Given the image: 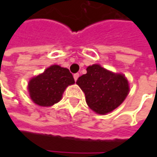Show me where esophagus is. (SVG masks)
Masks as SVG:
<instances>
[{
	"label": "esophagus",
	"mask_w": 157,
	"mask_h": 157,
	"mask_svg": "<svg viewBox=\"0 0 157 157\" xmlns=\"http://www.w3.org/2000/svg\"><path fill=\"white\" fill-rule=\"evenodd\" d=\"M78 77H79V74H75V75H74V78H75V81H77Z\"/></svg>",
	"instance_id": "esophagus-1"
}]
</instances>
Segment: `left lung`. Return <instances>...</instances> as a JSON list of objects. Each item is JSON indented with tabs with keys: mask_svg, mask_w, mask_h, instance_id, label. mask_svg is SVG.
Here are the masks:
<instances>
[{
	"mask_svg": "<svg viewBox=\"0 0 157 157\" xmlns=\"http://www.w3.org/2000/svg\"><path fill=\"white\" fill-rule=\"evenodd\" d=\"M76 83L85 94L88 106L99 114H105L117 108L129 93V83L122 74H114L99 64L86 68Z\"/></svg>",
	"mask_w": 157,
	"mask_h": 157,
	"instance_id": "left-lung-1",
	"label": "left lung"
}]
</instances>
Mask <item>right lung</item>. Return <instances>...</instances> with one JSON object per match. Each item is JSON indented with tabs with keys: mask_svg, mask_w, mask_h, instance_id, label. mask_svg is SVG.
I'll return each instance as SVG.
<instances>
[{
	"mask_svg": "<svg viewBox=\"0 0 157 157\" xmlns=\"http://www.w3.org/2000/svg\"><path fill=\"white\" fill-rule=\"evenodd\" d=\"M74 83L75 79L67 68L53 64L30 80L28 91L34 104L47 107L58 103L66 87Z\"/></svg>",
	"mask_w": 157,
	"mask_h": 157,
	"instance_id": "1",
	"label": "right lung"
}]
</instances>
